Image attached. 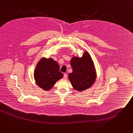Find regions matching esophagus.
I'll list each match as a JSON object with an SVG mask.
<instances>
[{
  "mask_svg": "<svg viewBox=\"0 0 133 133\" xmlns=\"http://www.w3.org/2000/svg\"><path fill=\"white\" fill-rule=\"evenodd\" d=\"M64 78H67V74L65 73V74H64Z\"/></svg>",
  "mask_w": 133,
  "mask_h": 133,
  "instance_id": "esophagus-1",
  "label": "esophagus"
}]
</instances>
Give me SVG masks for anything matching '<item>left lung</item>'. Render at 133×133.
Segmentation results:
<instances>
[{
  "label": "left lung",
  "mask_w": 133,
  "mask_h": 133,
  "mask_svg": "<svg viewBox=\"0 0 133 133\" xmlns=\"http://www.w3.org/2000/svg\"><path fill=\"white\" fill-rule=\"evenodd\" d=\"M73 72L68 77L74 89L83 91L89 88L96 79V71L92 60L87 52L81 58L74 57L70 60Z\"/></svg>",
  "instance_id": "obj_1"
}]
</instances>
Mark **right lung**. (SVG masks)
Segmentation results:
<instances>
[{
    "label": "right lung",
    "mask_w": 133,
    "mask_h": 133,
    "mask_svg": "<svg viewBox=\"0 0 133 133\" xmlns=\"http://www.w3.org/2000/svg\"><path fill=\"white\" fill-rule=\"evenodd\" d=\"M63 77L59 71V66L54 59L42 58L37 64L34 73L37 84L46 91L50 90Z\"/></svg>",
    "instance_id": "obj_1"
}]
</instances>
